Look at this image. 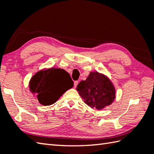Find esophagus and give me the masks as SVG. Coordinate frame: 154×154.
Instances as JSON below:
<instances>
[{"mask_svg":"<svg viewBox=\"0 0 154 154\" xmlns=\"http://www.w3.org/2000/svg\"><path fill=\"white\" fill-rule=\"evenodd\" d=\"M78 83H79V82H78V81H74V87H76L78 85Z\"/></svg>","mask_w":154,"mask_h":154,"instance_id":"1","label":"esophagus"}]
</instances>
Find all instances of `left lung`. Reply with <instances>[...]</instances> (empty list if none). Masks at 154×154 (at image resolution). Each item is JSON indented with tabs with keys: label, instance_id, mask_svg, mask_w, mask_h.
Listing matches in <instances>:
<instances>
[{
	"label": "left lung",
	"instance_id": "left-lung-1",
	"mask_svg": "<svg viewBox=\"0 0 154 154\" xmlns=\"http://www.w3.org/2000/svg\"><path fill=\"white\" fill-rule=\"evenodd\" d=\"M77 90L87 105L97 109L111 105L116 97V89L112 83L97 71L91 72L86 80L81 81Z\"/></svg>",
	"mask_w": 154,
	"mask_h": 154
}]
</instances>
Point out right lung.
Here are the masks:
<instances>
[{
    "label": "right lung",
    "instance_id": "add662e5",
    "mask_svg": "<svg viewBox=\"0 0 154 154\" xmlns=\"http://www.w3.org/2000/svg\"><path fill=\"white\" fill-rule=\"evenodd\" d=\"M73 86V81L64 69L51 68L38 71L30 80V91L36 94L39 103L50 105Z\"/></svg>",
    "mask_w": 154,
    "mask_h": 154
}]
</instances>
